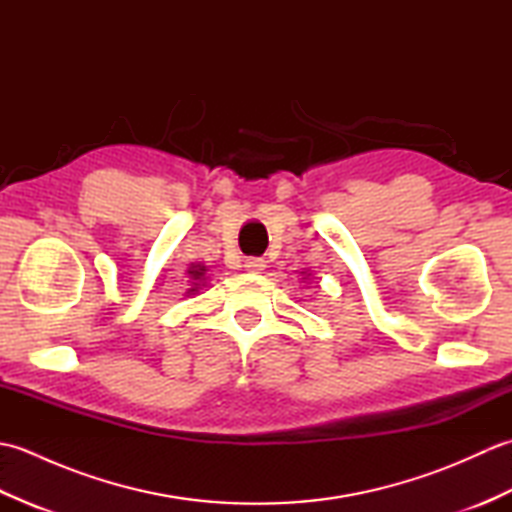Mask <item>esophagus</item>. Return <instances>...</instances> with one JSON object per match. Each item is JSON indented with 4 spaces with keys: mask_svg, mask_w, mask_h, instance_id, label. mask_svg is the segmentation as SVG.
Listing matches in <instances>:
<instances>
[{
    "mask_svg": "<svg viewBox=\"0 0 512 512\" xmlns=\"http://www.w3.org/2000/svg\"><path fill=\"white\" fill-rule=\"evenodd\" d=\"M244 268L250 270V273H262V270L266 268V262L262 257H248L244 262Z\"/></svg>",
    "mask_w": 512,
    "mask_h": 512,
    "instance_id": "1",
    "label": "esophagus"
}]
</instances>
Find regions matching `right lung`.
Returning <instances> with one entry per match:
<instances>
[{"label": "right lung", "instance_id": "right-lung-1", "mask_svg": "<svg viewBox=\"0 0 512 512\" xmlns=\"http://www.w3.org/2000/svg\"><path fill=\"white\" fill-rule=\"evenodd\" d=\"M206 275V266L204 264H193L191 268H189V277H191V288H189V292H198L200 290V286H204V277Z\"/></svg>", "mask_w": 512, "mask_h": 512}]
</instances>
